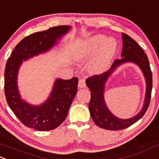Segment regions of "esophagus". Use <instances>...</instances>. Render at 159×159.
Returning a JSON list of instances; mask_svg holds the SVG:
<instances>
[{"mask_svg":"<svg viewBox=\"0 0 159 159\" xmlns=\"http://www.w3.org/2000/svg\"><path fill=\"white\" fill-rule=\"evenodd\" d=\"M78 87H79V88H84L86 87L84 78H81V79L79 80V81H78Z\"/></svg>","mask_w":159,"mask_h":159,"instance_id":"obj_1","label":"esophagus"}]
</instances>
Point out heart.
Here are the masks:
<instances>
[{
    "mask_svg": "<svg viewBox=\"0 0 159 159\" xmlns=\"http://www.w3.org/2000/svg\"><path fill=\"white\" fill-rule=\"evenodd\" d=\"M116 48L117 43L115 39H107L104 35H95L85 40L80 46L77 56L79 60H88L93 57L100 50L98 56L91 62L89 70L92 73H101L108 68Z\"/></svg>",
    "mask_w": 159,
    "mask_h": 159,
    "instance_id": "1",
    "label": "heart"
}]
</instances>
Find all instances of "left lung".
Masks as SVG:
<instances>
[{
  "label": "left lung",
  "instance_id": "8db88e82",
  "mask_svg": "<svg viewBox=\"0 0 159 159\" xmlns=\"http://www.w3.org/2000/svg\"><path fill=\"white\" fill-rule=\"evenodd\" d=\"M123 38V49L120 59L113 61L111 68L106 72L101 75H95L89 77L86 80V84L91 91L89 111L92 120L97 126L108 130L123 129L130 126L141 119L146 113L151 100L152 88V74L150 68L148 57L143 49L134 39L126 33H122ZM133 62L140 68L144 75L147 82V91L144 104L138 115L129 119H120L114 116L105 103L103 93L105 84L108 78L117 66L123 63Z\"/></svg>",
  "mask_w": 159,
  "mask_h": 159
}]
</instances>
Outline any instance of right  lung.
Returning a JSON list of instances; mask_svg holds the SVG:
<instances>
[{"instance_id":"right-lung-1","label":"right lung","mask_w":159,"mask_h":159,"mask_svg":"<svg viewBox=\"0 0 159 159\" xmlns=\"http://www.w3.org/2000/svg\"><path fill=\"white\" fill-rule=\"evenodd\" d=\"M58 26L33 33L16 46L8 58L4 71V93L7 102L23 125L39 131H49L61 125L78 91V78L56 79L48 99L33 106L21 99L17 87V75L23 61L47 52L70 30Z\"/></svg>"}]
</instances>
